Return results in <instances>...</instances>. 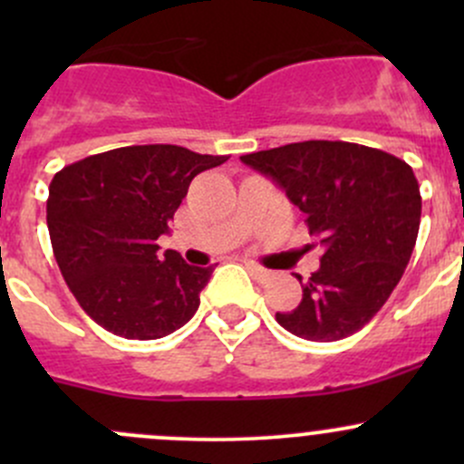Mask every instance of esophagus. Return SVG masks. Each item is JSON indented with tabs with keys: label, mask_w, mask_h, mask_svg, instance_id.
<instances>
[{
	"label": "esophagus",
	"mask_w": 464,
	"mask_h": 464,
	"mask_svg": "<svg viewBox=\"0 0 464 464\" xmlns=\"http://www.w3.org/2000/svg\"><path fill=\"white\" fill-rule=\"evenodd\" d=\"M245 266H246V269H249V274L254 276V278L258 280V283H266V280H269L271 276H274L269 269H265V266L256 265V262H245Z\"/></svg>",
	"instance_id": "1"
}]
</instances>
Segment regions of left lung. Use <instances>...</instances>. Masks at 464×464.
Returning a JSON list of instances; mask_svg holds the SVG:
<instances>
[{
  "instance_id": "8db88e82",
  "label": "left lung",
  "mask_w": 464,
  "mask_h": 464,
  "mask_svg": "<svg viewBox=\"0 0 464 464\" xmlns=\"http://www.w3.org/2000/svg\"><path fill=\"white\" fill-rule=\"evenodd\" d=\"M240 161L285 190L323 246L303 301L276 312V321L307 341H339L362 330L397 287L418 240L422 198L413 168L348 141L287 143Z\"/></svg>"
}]
</instances>
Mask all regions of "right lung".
<instances>
[{
	"mask_svg": "<svg viewBox=\"0 0 464 464\" xmlns=\"http://www.w3.org/2000/svg\"><path fill=\"white\" fill-rule=\"evenodd\" d=\"M228 157L181 145H128L55 172L46 199L53 256L82 310L123 339H161L186 325L213 266L157 245L188 186Z\"/></svg>",
	"mask_w": 464,
	"mask_h": 464,
	"instance_id": "1",
	"label": "right lung"
}]
</instances>
